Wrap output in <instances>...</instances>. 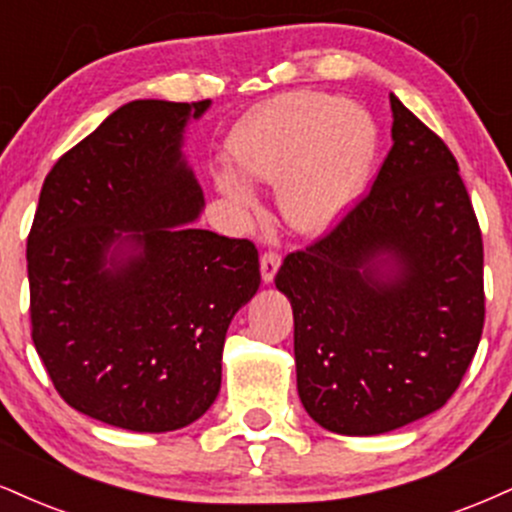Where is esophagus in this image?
<instances>
[{
  "instance_id": "1",
  "label": "esophagus",
  "mask_w": 512,
  "mask_h": 512,
  "mask_svg": "<svg viewBox=\"0 0 512 512\" xmlns=\"http://www.w3.org/2000/svg\"><path fill=\"white\" fill-rule=\"evenodd\" d=\"M279 264H281V257L276 255V252H264L262 260H260V272H262V281L264 283H272L276 272H279Z\"/></svg>"
}]
</instances>
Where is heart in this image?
I'll return each mask as SVG.
<instances>
[{
	"instance_id": "b5f03b06",
	"label": "heart",
	"mask_w": 512,
	"mask_h": 512,
	"mask_svg": "<svg viewBox=\"0 0 512 512\" xmlns=\"http://www.w3.org/2000/svg\"><path fill=\"white\" fill-rule=\"evenodd\" d=\"M229 155L245 178L279 183L283 219L300 233H324L360 200L377 155V126L360 104L319 90L281 92L257 104L229 135ZM243 212L257 195L233 171L214 176Z\"/></svg>"
}]
</instances>
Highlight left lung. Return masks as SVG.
Here are the masks:
<instances>
[{"instance_id":"8db88e82","label":"left lung","mask_w":512,"mask_h":512,"mask_svg":"<svg viewBox=\"0 0 512 512\" xmlns=\"http://www.w3.org/2000/svg\"><path fill=\"white\" fill-rule=\"evenodd\" d=\"M391 112L369 195L274 279L293 307L303 408L343 436L443 408L484 329L482 233L458 162L393 92Z\"/></svg>"}]
</instances>
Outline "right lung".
Returning a JSON list of instances; mask_svg holds the SVG:
<instances>
[{"mask_svg":"<svg viewBox=\"0 0 512 512\" xmlns=\"http://www.w3.org/2000/svg\"><path fill=\"white\" fill-rule=\"evenodd\" d=\"M205 102L135 100L54 164L28 236L33 343L73 410L174 432L209 410L236 312L260 288L250 240L197 229L183 155Z\"/></svg>","mask_w":512,"mask_h":512,"instance_id":"right-lung-1","label":"right lung"}]
</instances>
